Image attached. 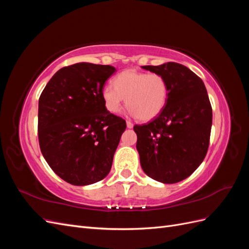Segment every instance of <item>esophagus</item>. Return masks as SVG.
<instances>
[{"label": "esophagus", "mask_w": 249, "mask_h": 249, "mask_svg": "<svg viewBox=\"0 0 249 249\" xmlns=\"http://www.w3.org/2000/svg\"><path fill=\"white\" fill-rule=\"evenodd\" d=\"M126 126L129 127V129H132V127L134 126V124L131 122H129V120H127V122H126Z\"/></svg>", "instance_id": "34e87169"}]
</instances>
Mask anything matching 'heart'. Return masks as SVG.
I'll use <instances>...</instances> for the list:
<instances>
[{"instance_id":"obj_1","label":"heart","mask_w":249,"mask_h":249,"mask_svg":"<svg viewBox=\"0 0 249 249\" xmlns=\"http://www.w3.org/2000/svg\"><path fill=\"white\" fill-rule=\"evenodd\" d=\"M167 81L158 73L125 70L113 79V86H105L102 97L107 110L118 113L126 106L133 115L142 122L156 118L168 100Z\"/></svg>"}]
</instances>
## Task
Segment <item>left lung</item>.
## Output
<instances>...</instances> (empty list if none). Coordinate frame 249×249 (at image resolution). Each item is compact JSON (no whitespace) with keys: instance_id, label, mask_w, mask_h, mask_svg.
Masks as SVG:
<instances>
[{"instance_id":"1","label":"left lung","mask_w":249,"mask_h":249,"mask_svg":"<svg viewBox=\"0 0 249 249\" xmlns=\"http://www.w3.org/2000/svg\"><path fill=\"white\" fill-rule=\"evenodd\" d=\"M142 69L167 81L168 100L152 122L135 125L141 167L163 184L180 182L196 170L208 152L212 107L202 80L176 62Z\"/></svg>"}]
</instances>
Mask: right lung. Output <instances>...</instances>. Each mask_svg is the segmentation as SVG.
Returning a JSON list of instances; mask_svg holds the SVG:
<instances>
[{
    "label": "right lung",
    "instance_id": "add662e5",
    "mask_svg": "<svg viewBox=\"0 0 249 249\" xmlns=\"http://www.w3.org/2000/svg\"><path fill=\"white\" fill-rule=\"evenodd\" d=\"M116 71L87 62L59 70L39 97L38 140L50 167L76 186L100 182L111 170L125 120L110 113L102 97Z\"/></svg>",
    "mask_w": 249,
    "mask_h": 249
}]
</instances>
